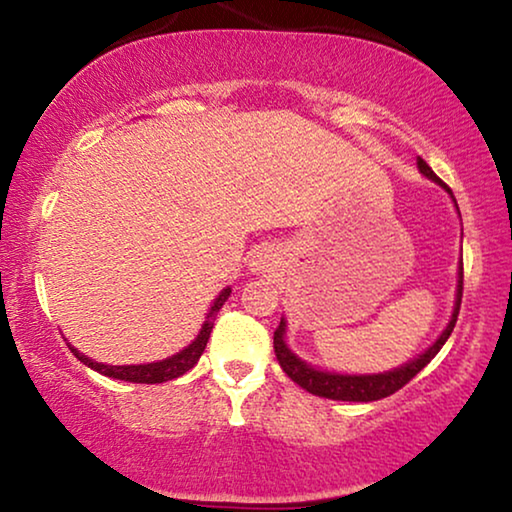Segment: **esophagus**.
<instances>
[{
  "instance_id": "obj_1",
  "label": "esophagus",
  "mask_w": 512,
  "mask_h": 512,
  "mask_svg": "<svg viewBox=\"0 0 512 512\" xmlns=\"http://www.w3.org/2000/svg\"><path fill=\"white\" fill-rule=\"evenodd\" d=\"M279 263V254L272 244H258V247L249 254V268L251 272H272Z\"/></svg>"
}]
</instances>
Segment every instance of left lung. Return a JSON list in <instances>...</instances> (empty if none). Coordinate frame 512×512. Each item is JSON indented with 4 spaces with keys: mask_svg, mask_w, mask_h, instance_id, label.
<instances>
[{
    "mask_svg": "<svg viewBox=\"0 0 512 512\" xmlns=\"http://www.w3.org/2000/svg\"><path fill=\"white\" fill-rule=\"evenodd\" d=\"M417 167L426 179H431L433 184L445 188V191L450 193L454 207H457V200H454L450 188H447L443 181L436 177V172H433L422 158H417ZM457 212H459V207H457ZM461 235H464V233H461ZM461 291H464V263L459 261L457 293H454V307H452L450 321H447L443 333L438 335L433 345H429L422 354L415 356V359L403 363V366H398V368L384 370V373L349 375V373H333V370H324V368L312 366V363L300 359V356L293 352L289 345H286V319L284 317H282V321H279V328L275 331L277 361H279V366L284 368V373L289 375L291 380L298 384V387H303L305 391H310V394H314V396L333 398V401H354V403L380 401V398H387L391 394H396V391L401 387H405V384H408L412 377L419 373V370H424L426 366H429L433 356H436L440 349H443L447 338H450V333L454 331V324H457L459 305H461Z\"/></svg>",
    "mask_w": 512,
    "mask_h": 512,
    "instance_id": "obj_1",
    "label": "left lung"
}]
</instances>
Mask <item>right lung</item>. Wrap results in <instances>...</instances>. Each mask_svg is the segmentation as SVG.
Returning <instances> with one entry per match:
<instances>
[{
  "mask_svg": "<svg viewBox=\"0 0 512 512\" xmlns=\"http://www.w3.org/2000/svg\"><path fill=\"white\" fill-rule=\"evenodd\" d=\"M230 286H226L219 296L214 298L212 307H209L205 321H202L198 335H195V340L191 345L181 349V352L167 356V359H160V361H151V363H132V366H109V363H100L95 359H90L79 349L69 345L72 349V354L79 359L83 366H88L90 370H97L100 375H107V377H114V380H123V382H137V384H160V382H167V380H174V377L184 375L191 370L198 359L205 352L207 347V340H209V333H212L214 328V319H216V312L221 310L223 303H226L228 296H230Z\"/></svg>",
  "mask_w": 512,
  "mask_h": 512,
  "instance_id": "1",
  "label": "right lung"
}]
</instances>
